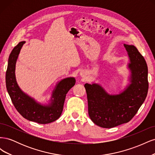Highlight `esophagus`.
<instances>
[{"mask_svg":"<svg viewBox=\"0 0 155 155\" xmlns=\"http://www.w3.org/2000/svg\"><path fill=\"white\" fill-rule=\"evenodd\" d=\"M81 75H82V76H83V74H82V73H81Z\"/></svg>","mask_w":155,"mask_h":155,"instance_id":"obj_1","label":"esophagus"}]
</instances>
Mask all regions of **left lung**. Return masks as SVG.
Returning a JSON list of instances; mask_svg holds the SVG:
<instances>
[{
	"mask_svg": "<svg viewBox=\"0 0 155 155\" xmlns=\"http://www.w3.org/2000/svg\"><path fill=\"white\" fill-rule=\"evenodd\" d=\"M129 58L130 84L118 94H109L99 84H85L88 114L96 125L112 128L127 123L137 114L146 98L148 84L147 65L133 45L124 44Z\"/></svg>",
	"mask_w": 155,
	"mask_h": 155,
	"instance_id": "1",
	"label": "left lung"
}]
</instances>
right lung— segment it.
<instances>
[{
  "mask_svg": "<svg viewBox=\"0 0 155 155\" xmlns=\"http://www.w3.org/2000/svg\"><path fill=\"white\" fill-rule=\"evenodd\" d=\"M25 41H21L12 50L9 56L6 73V85L13 105L26 120L41 124H46L57 120L63 109L67 92L76 83L73 77L60 81L53 91L48 105H42L23 92L18 87L15 78V64L18 54Z\"/></svg>",
  "mask_w": 155,
  "mask_h": 155,
  "instance_id": "right-lung-1",
  "label": "right lung"
}]
</instances>
